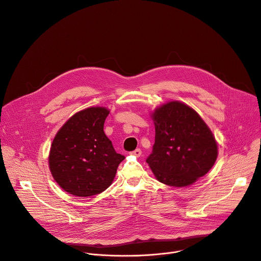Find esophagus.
<instances>
[{
	"label": "esophagus",
	"mask_w": 261,
	"mask_h": 261,
	"mask_svg": "<svg viewBox=\"0 0 261 261\" xmlns=\"http://www.w3.org/2000/svg\"><path fill=\"white\" fill-rule=\"evenodd\" d=\"M130 154L134 155V156H136V157H140V156L142 155V150H141V149H136V150L133 151Z\"/></svg>",
	"instance_id": "obj_1"
}]
</instances>
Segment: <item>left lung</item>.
Returning <instances> with one entry per match:
<instances>
[{
    "label": "left lung",
    "instance_id": "8db88e82",
    "mask_svg": "<svg viewBox=\"0 0 261 261\" xmlns=\"http://www.w3.org/2000/svg\"><path fill=\"white\" fill-rule=\"evenodd\" d=\"M152 118L155 144L147 163L158 181L184 187L211 170L218 157V145L196 111L171 101L157 108Z\"/></svg>",
    "mask_w": 261,
    "mask_h": 261
}]
</instances>
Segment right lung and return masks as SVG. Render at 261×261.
Returning <instances> with one entry per match:
<instances>
[{
  "label": "right lung",
  "instance_id": "right-lung-1",
  "mask_svg": "<svg viewBox=\"0 0 261 261\" xmlns=\"http://www.w3.org/2000/svg\"><path fill=\"white\" fill-rule=\"evenodd\" d=\"M109 114L105 107L75 113L56 135L49 152V170L67 192L86 197L112 183L124 156L117 154L103 130Z\"/></svg>",
  "mask_w": 261,
  "mask_h": 261
}]
</instances>
